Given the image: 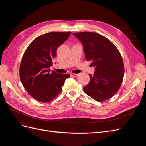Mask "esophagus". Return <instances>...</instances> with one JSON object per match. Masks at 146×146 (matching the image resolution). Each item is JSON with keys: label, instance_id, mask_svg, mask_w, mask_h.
<instances>
[{"label": "esophagus", "instance_id": "obj_1", "mask_svg": "<svg viewBox=\"0 0 146 146\" xmlns=\"http://www.w3.org/2000/svg\"><path fill=\"white\" fill-rule=\"evenodd\" d=\"M70 76H72V77H77L78 76V74H70Z\"/></svg>", "mask_w": 146, "mask_h": 146}]
</instances>
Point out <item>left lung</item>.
I'll return each instance as SVG.
<instances>
[{
  "instance_id": "obj_1",
  "label": "left lung",
  "mask_w": 146,
  "mask_h": 146,
  "mask_svg": "<svg viewBox=\"0 0 146 146\" xmlns=\"http://www.w3.org/2000/svg\"><path fill=\"white\" fill-rule=\"evenodd\" d=\"M73 35L83 44L85 58L95 67L90 81L83 87L85 93L98 102L111 98L120 88L124 75L122 56L108 39L95 32H84Z\"/></svg>"
}]
</instances>
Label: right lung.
Segmentation results:
<instances>
[{"instance_id": "obj_1", "label": "right lung", "mask_w": 146, "mask_h": 146, "mask_svg": "<svg viewBox=\"0 0 146 146\" xmlns=\"http://www.w3.org/2000/svg\"><path fill=\"white\" fill-rule=\"evenodd\" d=\"M71 32H52L40 35L25 50L19 68L22 83L28 93L39 102L47 103L62 91L70 75L50 72L49 68L56 55L58 47L68 39Z\"/></svg>"}]
</instances>
